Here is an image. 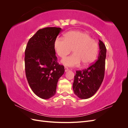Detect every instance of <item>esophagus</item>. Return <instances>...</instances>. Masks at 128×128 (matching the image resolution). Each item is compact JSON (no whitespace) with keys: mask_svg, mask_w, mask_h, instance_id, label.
<instances>
[{"mask_svg":"<svg viewBox=\"0 0 128 128\" xmlns=\"http://www.w3.org/2000/svg\"><path fill=\"white\" fill-rule=\"evenodd\" d=\"M68 70H69L68 68L67 67H64V71H65V72H67Z\"/></svg>","mask_w":128,"mask_h":128,"instance_id":"esophagus-1","label":"esophagus"}]
</instances>
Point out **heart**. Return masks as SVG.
Returning a JSON list of instances; mask_svg holds the SVG:
<instances>
[{
  "label": "heart",
  "mask_w": 128,
  "mask_h": 128,
  "mask_svg": "<svg viewBox=\"0 0 128 128\" xmlns=\"http://www.w3.org/2000/svg\"><path fill=\"white\" fill-rule=\"evenodd\" d=\"M64 38H57L54 43L55 51L61 58L69 54L72 49V54L61 60L64 65L73 67L81 64L86 67L95 60L98 53V45L88 34L70 31L64 34Z\"/></svg>",
  "instance_id": "obj_1"
}]
</instances>
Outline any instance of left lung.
I'll list each match as a JSON object with an SVG mask.
<instances>
[{
    "label": "left lung",
    "instance_id": "obj_1",
    "mask_svg": "<svg viewBox=\"0 0 128 128\" xmlns=\"http://www.w3.org/2000/svg\"><path fill=\"white\" fill-rule=\"evenodd\" d=\"M99 53L98 60L83 70H77L74 76L73 91L78 98L86 99L94 96L102 82L105 70L106 48L99 40Z\"/></svg>",
    "mask_w": 128,
    "mask_h": 128
}]
</instances>
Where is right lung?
I'll use <instances>...</instances> for the list:
<instances>
[{"instance_id": "add662e5", "label": "right lung", "mask_w": 128, "mask_h": 128, "mask_svg": "<svg viewBox=\"0 0 128 128\" xmlns=\"http://www.w3.org/2000/svg\"><path fill=\"white\" fill-rule=\"evenodd\" d=\"M60 28L47 27L38 30L29 40L25 50V70L34 93L48 99L56 93L58 80L64 72L58 63L54 43Z\"/></svg>"}]
</instances>
